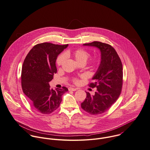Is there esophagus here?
Here are the masks:
<instances>
[{
	"label": "esophagus",
	"mask_w": 150,
	"mask_h": 150,
	"mask_svg": "<svg viewBox=\"0 0 150 150\" xmlns=\"http://www.w3.org/2000/svg\"><path fill=\"white\" fill-rule=\"evenodd\" d=\"M69 91H76L78 89L77 88H72V87H70L68 88Z\"/></svg>",
	"instance_id": "1"
}]
</instances>
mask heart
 Segmentation results:
<instances>
[{
	"label": "heart",
	"mask_w": 150,
	"mask_h": 150,
	"mask_svg": "<svg viewBox=\"0 0 150 150\" xmlns=\"http://www.w3.org/2000/svg\"><path fill=\"white\" fill-rule=\"evenodd\" d=\"M65 55L72 56V57H74V58L76 60V61L78 64H82V63L85 64L88 58L90 57V54L88 51H87L85 49L79 48L72 52H67L65 53ZM64 59H65V57L63 55H59L57 59V64L58 66L61 65L64 61ZM100 64V59L98 57H95L92 58L90 62L91 65L94 68L99 67ZM72 80L76 83H78L79 81L78 79L76 78H73Z\"/></svg>",
	"instance_id": "b5f03b06"
}]
</instances>
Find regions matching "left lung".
Instances as JSON below:
<instances>
[{"instance_id":"left-lung-1","label":"left lung","mask_w":150,"mask_h":150,"mask_svg":"<svg viewBox=\"0 0 150 150\" xmlns=\"http://www.w3.org/2000/svg\"><path fill=\"white\" fill-rule=\"evenodd\" d=\"M100 50L101 61L96 74L92 78L90 87L96 88L95 95L86 92V98L81 103V108L92 115L106 112L119 98L123 85V65L115 48L110 45L99 41L84 44Z\"/></svg>"}]
</instances>
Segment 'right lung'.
<instances>
[{
	"mask_svg": "<svg viewBox=\"0 0 150 150\" xmlns=\"http://www.w3.org/2000/svg\"><path fill=\"white\" fill-rule=\"evenodd\" d=\"M68 45L50 42L38 44L30 51L24 61L21 75L22 89L32 101L33 107L41 113L48 115L57 110L62 101V96L68 91L65 86L53 90L49 85L57 71V57Z\"/></svg>",
	"mask_w": 150,
	"mask_h": 150,
	"instance_id": "right-lung-1",
	"label": "right lung"
}]
</instances>
